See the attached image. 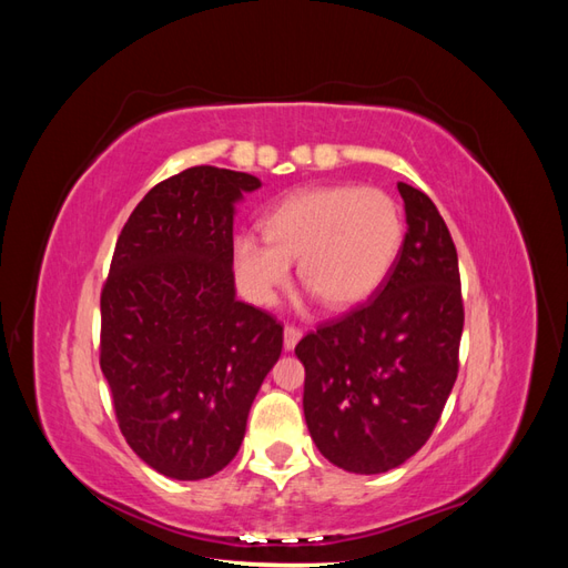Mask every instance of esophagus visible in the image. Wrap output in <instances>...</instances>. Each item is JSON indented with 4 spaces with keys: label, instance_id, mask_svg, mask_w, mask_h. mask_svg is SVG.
<instances>
[{
    "label": "esophagus",
    "instance_id": "34e87169",
    "mask_svg": "<svg viewBox=\"0 0 568 568\" xmlns=\"http://www.w3.org/2000/svg\"><path fill=\"white\" fill-rule=\"evenodd\" d=\"M301 336H303V332L298 329V326L286 324V326H284V348H286V351H294L296 343L301 341Z\"/></svg>",
    "mask_w": 568,
    "mask_h": 568
}]
</instances>
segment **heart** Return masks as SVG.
Here are the masks:
<instances>
[{"label": "heart", "instance_id": "heart-1", "mask_svg": "<svg viewBox=\"0 0 568 568\" xmlns=\"http://www.w3.org/2000/svg\"><path fill=\"white\" fill-rule=\"evenodd\" d=\"M263 234L234 239V272L244 296L270 305L298 261L301 282L326 305L351 307L384 284L400 253L398 201L379 186H311L274 203Z\"/></svg>", "mask_w": 568, "mask_h": 568}]
</instances>
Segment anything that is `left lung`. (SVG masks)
<instances>
[{
    "instance_id": "left-lung-1",
    "label": "left lung",
    "mask_w": 568,
    "mask_h": 568,
    "mask_svg": "<svg viewBox=\"0 0 568 568\" xmlns=\"http://www.w3.org/2000/svg\"><path fill=\"white\" fill-rule=\"evenodd\" d=\"M407 234L384 284L320 322L296 355L320 453L353 474L400 467L434 434L459 372L464 303L457 248L434 201L398 182Z\"/></svg>"
}]
</instances>
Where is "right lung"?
Returning <instances> with one entry per match:
<instances>
[{
	"label": "right lung",
	"instance_id": "right-lung-1",
	"mask_svg": "<svg viewBox=\"0 0 568 568\" xmlns=\"http://www.w3.org/2000/svg\"><path fill=\"white\" fill-rule=\"evenodd\" d=\"M257 186L215 165L159 182L128 217L101 288L99 365L120 434L170 478L227 467L282 353V322L234 298V201Z\"/></svg>",
	"mask_w": 568,
	"mask_h": 568
}]
</instances>
